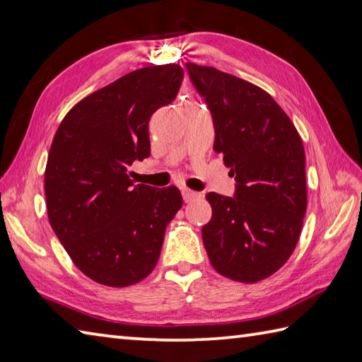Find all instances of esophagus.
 <instances>
[{
    "mask_svg": "<svg viewBox=\"0 0 362 362\" xmlns=\"http://www.w3.org/2000/svg\"><path fill=\"white\" fill-rule=\"evenodd\" d=\"M181 192H182V198H184V202H186V203H189V202H194V200H197V198H200V197H202V194H198V192H194V190L186 189V187H184Z\"/></svg>",
    "mask_w": 362,
    "mask_h": 362,
    "instance_id": "esophagus-1",
    "label": "esophagus"
}]
</instances>
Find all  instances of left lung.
Masks as SVG:
<instances>
[{"label": "left lung", "mask_w": 362, "mask_h": 362, "mask_svg": "<svg viewBox=\"0 0 362 362\" xmlns=\"http://www.w3.org/2000/svg\"><path fill=\"white\" fill-rule=\"evenodd\" d=\"M186 67L211 110L214 150L235 180L234 197L206 195L212 217L202 228L204 248L220 275L257 283L297 247L308 206L303 142L261 87L214 67Z\"/></svg>", "instance_id": "left-lung-1"}]
</instances>
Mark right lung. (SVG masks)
<instances>
[{
	"instance_id": "add662e5",
	"label": "right lung",
	"mask_w": 362,
	"mask_h": 362,
	"mask_svg": "<svg viewBox=\"0 0 362 362\" xmlns=\"http://www.w3.org/2000/svg\"><path fill=\"white\" fill-rule=\"evenodd\" d=\"M176 64L139 69L73 106L48 153L49 225L73 264L93 281L127 287L156 267L180 189L132 182L128 168L150 156L148 122L176 98Z\"/></svg>"
}]
</instances>
